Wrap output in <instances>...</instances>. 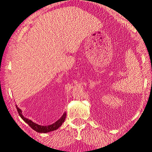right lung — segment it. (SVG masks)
Segmentation results:
<instances>
[{
    "mask_svg": "<svg viewBox=\"0 0 152 152\" xmlns=\"http://www.w3.org/2000/svg\"><path fill=\"white\" fill-rule=\"evenodd\" d=\"M16 109H17L18 112V113H19L20 116L22 118V119L24 121V122H26V123H27L34 130H35L36 132H41V133L42 132L43 133L49 132L53 131V130L58 129V128L62 124V123L64 122L65 118H66V113H64V114H63V115L61 117V118H60V120H58V121H56L55 123H53V124L49 125V126H41V125L37 124H36V123H34L32 121L28 120V119L25 118L22 115V111H21V109L18 108L17 105H16Z\"/></svg>",
    "mask_w": 152,
    "mask_h": 152,
    "instance_id": "right-lung-1",
    "label": "right lung"
}]
</instances>
